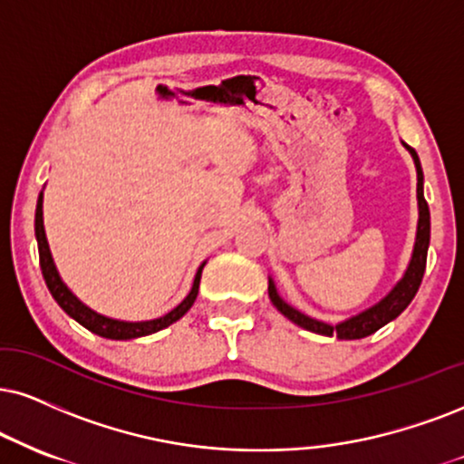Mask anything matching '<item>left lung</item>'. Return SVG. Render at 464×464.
<instances>
[{
  "label": "left lung",
  "mask_w": 464,
  "mask_h": 464,
  "mask_svg": "<svg viewBox=\"0 0 464 464\" xmlns=\"http://www.w3.org/2000/svg\"><path fill=\"white\" fill-rule=\"evenodd\" d=\"M404 148H407L411 157H413L415 169H417V206H420V219H417V237H415L413 256H411L409 268L404 271L402 279H400V282L392 288V293L387 295L385 299L376 303V305H372L365 312L357 314V316L348 318L344 323H337V324H327L323 323V320L310 318L305 316V314H301L299 310H295L293 305H288V303L277 295V288L276 284H273V279H268V299L273 301V305H276L285 318L293 320L295 324H299V327L318 335H335L340 337V340H362V337L372 335L374 331L385 327L387 323H392L393 318H398L400 314L407 310L409 303L413 301V296L417 295V290H420L421 277H424V271H426L428 245H430V210H428V202L424 198V171H421L420 157H417V152L411 146L404 144Z\"/></svg>",
  "instance_id": "8db88e82"
}]
</instances>
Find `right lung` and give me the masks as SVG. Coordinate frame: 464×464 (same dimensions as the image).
<instances>
[{
    "label": "right lung",
    "instance_id": "add662e5",
    "mask_svg": "<svg viewBox=\"0 0 464 464\" xmlns=\"http://www.w3.org/2000/svg\"><path fill=\"white\" fill-rule=\"evenodd\" d=\"M36 241H38V254H40V268H43V277L47 282V288L53 299L57 301V305L64 310L68 316L77 320L79 324H83L85 329L92 331V334L107 337V340H133V337H141V335H150L157 334L165 327H169L171 323L185 316V314L191 310L193 301H196L198 290H199V277H202V268L206 262H202V266L198 268L196 279H193V288L191 293L185 296V301L180 305H176L174 310L165 314L161 318L154 320H144V323H127V320H113L102 316V314H96L94 310H90L88 305H83L82 301L74 296L68 285L62 282L60 273H57L55 262L51 258L49 251V243H47V234H44V223H43V191L38 196V204H36Z\"/></svg>",
    "mask_w": 464,
    "mask_h": 464
}]
</instances>
